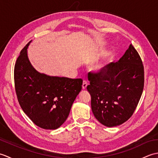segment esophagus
I'll return each instance as SVG.
<instances>
[{"label":"esophagus","mask_w":158,"mask_h":158,"mask_svg":"<svg viewBox=\"0 0 158 158\" xmlns=\"http://www.w3.org/2000/svg\"><path fill=\"white\" fill-rule=\"evenodd\" d=\"M88 81H85V80H83V84H82V89H85L87 88V86H88Z\"/></svg>","instance_id":"34e87169"}]
</instances>
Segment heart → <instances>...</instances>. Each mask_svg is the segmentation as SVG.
<instances>
[{
  "label": "heart",
  "mask_w": 158,
  "mask_h": 158,
  "mask_svg": "<svg viewBox=\"0 0 158 158\" xmlns=\"http://www.w3.org/2000/svg\"><path fill=\"white\" fill-rule=\"evenodd\" d=\"M106 64V60L105 59H102L97 61L92 66V69L94 70V71H95L96 73H101L104 71V70L105 69Z\"/></svg>",
  "instance_id": "heart-1"
}]
</instances>
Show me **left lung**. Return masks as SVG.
<instances>
[{"instance_id":"obj_1","label":"left lung","mask_w":158,"mask_h":158,"mask_svg":"<svg viewBox=\"0 0 158 158\" xmlns=\"http://www.w3.org/2000/svg\"><path fill=\"white\" fill-rule=\"evenodd\" d=\"M94 115L106 127L119 126L132 115L144 87V67L132 45L117 62L101 73H88Z\"/></svg>"}]
</instances>
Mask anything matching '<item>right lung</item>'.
Masks as SVG:
<instances>
[{
    "mask_svg": "<svg viewBox=\"0 0 158 158\" xmlns=\"http://www.w3.org/2000/svg\"><path fill=\"white\" fill-rule=\"evenodd\" d=\"M31 41L20 52L15 65L17 97L23 112L33 123L43 129L56 130L66 120L81 90L83 81L38 72L28 57Z\"/></svg>",
    "mask_w": 158,
    "mask_h": 158,
    "instance_id": "right-lung-1",
    "label": "right lung"
}]
</instances>
